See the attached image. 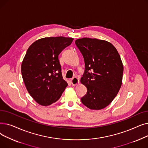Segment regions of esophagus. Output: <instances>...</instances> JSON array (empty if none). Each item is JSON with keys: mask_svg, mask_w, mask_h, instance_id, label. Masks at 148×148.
<instances>
[{"mask_svg": "<svg viewBox=\"0 0 148 148\" xmlns=\"http://www.w3.org/2000/svg\"><path fill=\"white\" fill-rule=\"evenodd\" d=\"M71 83L73 85V86H75V85H77L79 83V80L76 77H74L72 79H71Z\"/></svg>", "mask_w": 148, "mask_h": 148, "instance_id": "obj_1", "label": "esophagus"}]
</instances>
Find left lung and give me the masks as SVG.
<instances>
[{
	"label": "left lung",
	"mask_w": 148,
	"mask_h": 148,
	"mask_svg": "<svg viewBox=\"0 0 148 148\" xmlns=\"http://www.w3.org/2000/svg\"><path fill=\"white\" fill-rule=\"evenodd\" d=\"M84 58L85 70L81 83L87 88L82 103L92 110L109 105L122 85L123 67L117 50L110 42L83 38L75 41Z\"/></svg>",
	"instance_id": "left-lung-1"
}]
</instances>
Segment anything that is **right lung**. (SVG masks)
<instances>
[{
    "label": "right lung",
    "instance_id": "right-lung-1",
    "mask_svg": "<svg viewBox=\"0 0 148 148\" xmlns=\"http://www.w3.org/2000/svg\"><path fill=\"white\" fill-rule=\"evenodd\" d=\"M74 39L47 37L34 42L27 50L21 64L26 88L40 105L56 102L68 86L62 77L59 54Z\"/></svg>",
    "mask_w": 148,
    "mask_h": 148
}]
</instances>
